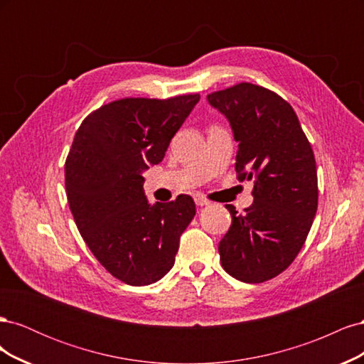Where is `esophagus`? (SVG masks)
I'll list each match as a JSON object with an SVG mask.
<instances>
[{
    "label": "esophagus",
    "instance_id": "1",
    "mask_svg": "<svg viewBox=\"0 0 364 364\" xmlns=\"http://www.w3.org/2000/svg\"><path fill=\"white\" fill-rule=\"evenodd\" d=\"M194 202L197 206H205L209 203V200L206 199V197L203 194H194Z\"/></svg>",
    "mask_w": 364,
    "mask_h": 364
}]
</instances>
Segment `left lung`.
I'll return each instance as SVG.
<instances>
[{"label":"left lung","mask_w":364,"mask_h":364,"mask_svg":"<svg viewBox=\"0 0 364 364\" xmlns=\"http://www.w3.org/2000/svg\"><path fill=\"white\" fill-rule=\"evenodd\" d=\"M238 142V181L253 179V203L218 245L223 269L258 284L278 277L302 249L317 211L316 159L293 107L266 87L238 83L208 95Z\"/></svg>","instance_id":"1"}]
</instances>
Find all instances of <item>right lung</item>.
Segmentation results:
<instances>
[{
	"instance_id": "right-lung-1",
	"label": "right lung",
	"mask_w": 364,
	"mask_h": 364,
	"mask_svg": "<svg viewBox=\"0 0 364 364\" xmlns=\"http://www.w3.org/2000/svg\"><path fill=\"white\" fill-rule=\"evenodd\" d=\"M199 94L121 98L87 115L65 162V186L77 229L102 266L129 285L167 274L179 238L196 215L190 196L150 205L142 171L159 164Z\"/></svg>"
}]
</instances>
